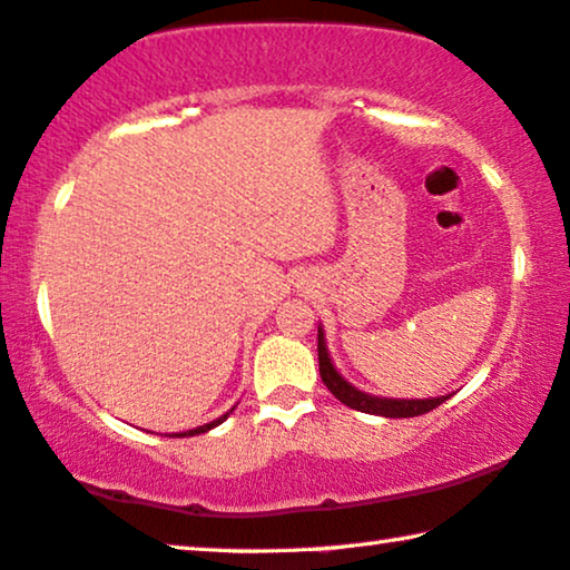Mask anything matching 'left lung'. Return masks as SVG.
<instances>
[{
	"mask_svg": "<svg viewBox=\"0 0 570 570\" xmlns=\"http://www.w3.org/2000/svg\"><path fill=\"white\" fill-rule=\"evenodd\" d=\"M318 370L321 380L331 390V395L344 402L346 407L358 410V413L370 415H382V417H415L425 415L443 405L449 397H431V400H390V397H374L366 395V392L356 390L354 384H348L344 376L336 372L334 362H331L328 348H326V336H323V328H318Z\"/></svg>",
	"mask_w": 570,
	"mask_h": 570,
	"instance_id": "left-lung-1",
	"label": "left lung"
}]
</instances>
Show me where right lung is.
Listing matches in <instances>:
<instances>
[{
    "mask_svg": "<svg viewBox=\"0 0 570 570\" xmlns=\"http://www.w3.org/2000/svg\"><path fill=\"white\" fill-rule=\"evenodd\" d=\"M234 410V407H232ZM229 410V413H232ZM229 413L226 415H222V417H216V420H212V423H206V425H198V428H194V431H186V433H173L175 438H186V435H198V433H206V431H212V428H216V425H222L226 417H229Z\"/></svg>",
    "mask_w": 570,
    "mask_h": 570,
    "instance_id": "right-lung-1",
    "label": "right lung"
}]
</instances>
